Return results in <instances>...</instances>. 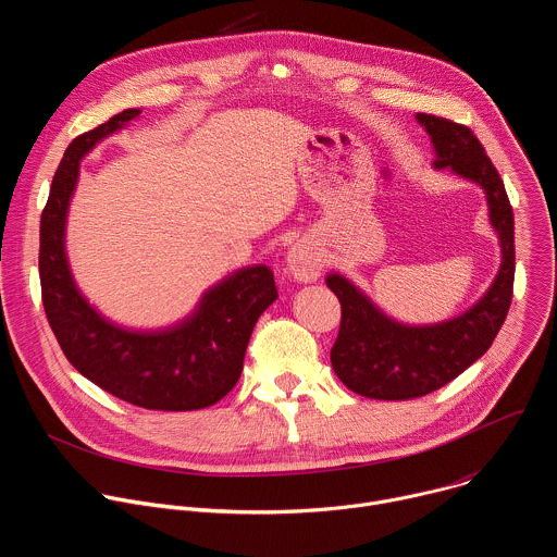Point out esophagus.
<instances>
[{
    "mask_svg": "<svg viewBox=\"0 0 557 557\" xmlns=\"http://www.w3.org/2000/svg\"><path fill=\"white\" fill-rule=\"evenodd\" d=\"M286 267L290 275L299 282H312L322 273V262L306 245H295L286 256Z\"/></svg>",
    "mask_w": 557,
    "mask_h": 557,
    "instance_id": "obj_1",
    "label": "esophagus"
}]
</instances>
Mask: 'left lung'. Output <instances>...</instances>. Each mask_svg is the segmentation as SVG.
<instances>
[{
    "label": "left lung",
    "mask_w": 557,
    "mask_h": 557,
    "mask_svg": "<svg viewBox=\"0 0 557 557\" xmlns=\"http://www.w3.org/2000/svg\"><path fill=\"white\" fill-rule=\"evenodd\" d=\"M417 119L432 136L434 168H449L485 189L490 220L500 235L503 264L479 304L434 326L392 322L346 277L329 275L326 284L342 304L331 363L344 385L368 399H417L456 379L490 350L513 297V211L498 170L467 125L434 114H417Z\"/></svg>",
    "instance_id": "8db88e82"
}]
</instances>
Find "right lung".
Wrapping results in <instances>:
<instances>
[{
	"mask_svg": "<svg viewBox=\"0 0 557 557\" xmlns=\"http://www.w3.org/2000/svg\"><path fill=\"white\" fill-rule=\"evenodd\" d=\"M138 114L123 110L67 145L41 213V301L67 361L101 389L145 410H200L218 404L240 379L253 326L277 299L273 271L264 264L240 269L207 290L183 324L136 333L103 320L74 286L65 260V213L78 161Z\"/></svg>",
	"mask_w": 557,
	"mask_h": 557,
	"instance_id": "obj_1",
	"label": "right lung"
}]
</instances>
